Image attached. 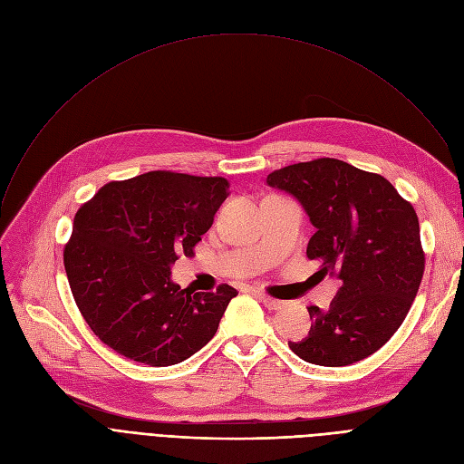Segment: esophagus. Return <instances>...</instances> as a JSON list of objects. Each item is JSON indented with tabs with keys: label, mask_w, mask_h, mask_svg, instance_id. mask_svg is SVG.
Wrapping results in <instances>:
<instances>
[{
	"label": "esophagus",
	"mask_w": 464,
	"mask_h": 464,
	"mask_svg": "<svg viewBox=\"0 0 464 464\" xmlns=\"http://www.w3.org/2000/svg\"><path fill=\"white\" fill-rule=\"evenodd\" d=\"M259 301L266 306V308H271V310H280V308H284V301H280V299H273V297H269V295H265V294H259Z\"/></svg>",
	"instance_id": "esophagus-1"
}]
</instances>
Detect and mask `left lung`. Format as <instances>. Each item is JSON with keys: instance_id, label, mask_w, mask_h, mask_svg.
<instances>
[{"instance_id": "obj_1", "label": "left lung", "mask_w": 464, "mask_h": 464, "mask_svg": "<svg viewBox=\"0 0 464 464\" xmlns=\"http://www.w3.org/2000/svg\"><path fill=\"white\" fill-rule=\"evenodd\" d=\"M266 184L303 205L315 227L306 256L340 280L325 312L308 306V336L291 352L320 367L372 355L402 325L423 278L416 210L383 177L333 158L287 165Z\"/></svg>"}]
</instances>
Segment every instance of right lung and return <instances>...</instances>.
<instances>
[{
  "label": "right lung",
  "instance_id": "add662e5",
  "mask_svg": "<svg viewBox=\"0 0 464 464\" xmlns=\"http://www.w3.org/2000/svg\"><path fill=\"white\" fill-rule=\"evenodd\" d=\"M229 195L222 177L150 170L109 182L72 219L63 265L82 318L103 344L131 361L169 367L216 334L237 289L193 294L170 280L193 256Z\"/></svg>",
  "mask_w": 464,
  "mask_h": 464
}]
</instances>
